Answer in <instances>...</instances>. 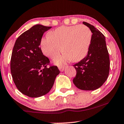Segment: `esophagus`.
I'll return each instance as SVG.
<instances>
[{"label": "esophagus", "mask_w": 124, "mask_h": 124, "mask_svg": "<svg viewBox=\"0 0 124 124\" xmlns=\"http://www.w3.org/2000/svg\"><path fill=\"white\" fill-rule=\"evenodd\" d=\"M59 69L61 72H63L65 69V67H59Z\"/></svg>", "instance_id": "esophagus-1"}]
</instances>
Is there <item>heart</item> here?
I'll return each instance as SVG.
<instances>
[{
	"label": "heart",
	"instance_id": "1",
	"mask_svg": "<svg viewBox=\"0 0 124 124\" xmlns=\"http://www.w3.org/2000/svg\"><path fill=\"white\" fill-rule=\"evenodd\" d=\"M92 33L85 25L62 26L49 32L40 40L41 50L45 56L54 59L55 64L62 65L68 61L77 62L86 56L91 43Z\"/></svg>",
	"mask_w": 124,
	"mask_h": 124
}]
</instances>
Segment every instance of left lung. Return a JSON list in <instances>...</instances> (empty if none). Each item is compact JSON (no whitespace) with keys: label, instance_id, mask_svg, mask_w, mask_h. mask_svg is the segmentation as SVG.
<instances>
[{"label":"left lung","instance_id":"8db88e82","mask_svg":"<svg viewBox=\"0 0 124 124\" xmlns=\"http://www.w3.org/2000/svg\"><path fill=\"white\" fill-rule=\"evenodd\" d=\"M92 32L88 54L73 66L77 71L73 83L78 89L94 91L106 82L110 71V59L105 36L92 25L86 22Z\"/></svg>","mask_w":124,"mask_h":124}]
</instances>
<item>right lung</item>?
<instances>
[{
  "instance_id": "obj_1",
  "label": "right lung",
  "mask_w": 124,
  "mask_h": 124,
  "mask_svg": "<svg viewBox=\"0 0 124 124\" xmlns=\"http://www.w3.org/2000/svg\"><path fill=\"white\" fill-rule=\"evenodd\" d=\"M52 27L36 24L17 39L11 54L10 69L18 91L31 97L47 94L60 73L57 66L47 68L49 59L39 47L45 32Z\"/></svg>"
}]
</instances>
